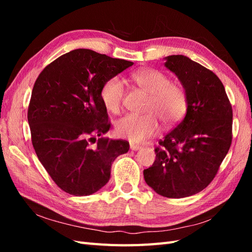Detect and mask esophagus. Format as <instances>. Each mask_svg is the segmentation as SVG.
I'll return each mask as SVG.
<instances>
[{"mask_svg": "<svg viewBox=\"0 0 252 252\" xmlns=\"http://www.w3.org/2000/svg\"><path fill=\"white\" fill-rule=\"evenodd\" d=\"M130 149H131V150H134V151H136V150H140V149H141V146H139V145L130 144Z\"/></svg>", "mask_w": 252, "mask_h": 252, "instance_id": "34e87169", "label": "esophagus"}]
</instances>
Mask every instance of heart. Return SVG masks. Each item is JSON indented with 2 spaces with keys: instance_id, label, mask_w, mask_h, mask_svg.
Returning <instances> with one entry per match:
<instances>
[{
  "instance_id": "b5f03b06",
  "label": "heart",
  "mask_w": 252,
  "mask_h": 252,
  "mask_svg": "<svg viewBox=\"0 0 252 252\" xmlns=\"http://www.w3.org/2000/svg\"><path fill=\"white\" fill-rule=\"evenodd\" d=\"M133 80L141 89L150 95L147 114H127L116 124V131L122 138L131 142H143L156 134L159 128V118L172 125L184 117L187 109V95L181 86L175 85L168 75L156 69H144L133 74ZM125 83L119 77H112L104 83L101 100L105 108L118 113L125 96Z\"/></svg>"
}]
</instances>
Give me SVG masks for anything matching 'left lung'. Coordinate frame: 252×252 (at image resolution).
<instances>
[{"label":"left lung","mask_w":252,"mask_h":252,"mask_svg":"<svg viewBox=\"0 0 252 252\" xmlns=\"http://www.w3.org/2000/svg\"><path fill=\"white\" fill-rule=\"evenodd\" d=\"M187 95L185 118L167 133L144 179L155 191L179 199L202 191L216 177L232 140V108L223 83L188 57L164 58Z\"/></svg>","instance_id":"1"}]
</instances>
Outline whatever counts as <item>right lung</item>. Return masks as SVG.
Returning <instances> with one entry per match:
<instances>
[{
    "mask_svg": "<svg viewBox=\"0 0 252 252\" xmlns=\"http://www.w3.org/2000/svg\"><path fill=\"white\" fill-rule=\"evenodd\" d=\"M132 65L90 49H75L53 61L36 79L27 113L32 145L44 168L65 192L84 196L98 191L110 179L114 159L129 150L126 141L101 138L110 128L101 89ZM95 136L98 143L91 147Z\"/></svg>",
    "mask_w": 252,
    "mask_h": 252,
    "instance_id": "right-lung-1",
    "label": "right lung"
}]
</instances>
